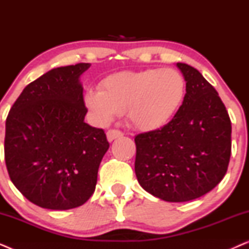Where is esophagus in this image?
Returning a JSON list of instances; mask_svg holds the SVG:
<instances>
[{
    "label": "esophagus",
    "mask_w": 249,
    "mask_h": 249,
    "mask_svg": "<svg viewBox=\"0 0 249 249\" xmlns=\"http://www.w3.org/2000/svg\"><path fill=\"white\" fill-rule=\"evenodd\" d=\"M122 136H124L122 131L117 130V129H110V130H107V137L108 142H112V141H114V139L120 138V137H122Z\"/></svg>",
    "instance_id": "obj_1"
}]
</instances>
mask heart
I'll use <instances>...</instances> for the list:
<instances>
[{
    "mask_svg": "<svg viewBox=\"0 0 249 249\" xmlns=\"http://www.w3.org/2000/svg\"><path fill=\"white\" fill-rule=\"evenodd\" d=\"M186 80L173 69L122 71L105 78L85 103L103 124L124 113L131 127L154 131L168 124L186 96Z\"/></svg>",
    "mask_w": 249,
    "mask_h": 249,
    "instance_id": "heart-1",
    "label": "heart"
}]
</instances>
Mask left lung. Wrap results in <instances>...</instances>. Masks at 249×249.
<instances>
[{"mask_svg":"<svg viewBox=\"0 0 249 249\" xmlns=\"http://www.w3.org/2000/svg\"><path fill=\"white\" fill-rule=\"evenodd\" d=\"M186 96L172 120L135 137V172L146 192L166 202L205 195L226 176L231 121L212 85L195 68L177 63Z\"/></svg>","mask_w":249,"mask_h":249,"instance_id":"8db88e82","label":"left lung"}]
</instances>
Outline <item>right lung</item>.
<instances>
[{
    "label": "right lung",
    "instance_id": "1",
    "mask_svg": "<svg viewBox=\"0 0 249 249\" xmlns=\"http://www.w3.org/2000/svg\"><path fill=\"white\" fill-rule=\"evenodd\" d=\"M89 63L55 68L27 85L5 121L4 159L20 193L44 209L70 210L93 195L108 149L87 113L79 77Z\"/></svg>",
    "mask_w": 249,
    "mask_h": 249
}]
</instances>
